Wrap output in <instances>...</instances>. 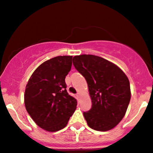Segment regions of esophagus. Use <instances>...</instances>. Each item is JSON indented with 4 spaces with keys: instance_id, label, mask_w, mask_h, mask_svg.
I'll list each match as a JSON object with an SVG mask.
<instances>
[{
    "instance_id": "34e87169",
    "label": "esophagus",
    "mask_w": 153,
    "mask_h": 153,
    "mask_svg": "<svg viewBox=\"0 0 153 153\" xmlns=\"http://www.w3.org/2000/svg\"><path fill=\"white\" fill-rule=\"evenodd\" d=\"M76 95H77V96H78V97H80V93H79V92H78V93H77V94H76Z\"/></svg>"
}]
</instances>
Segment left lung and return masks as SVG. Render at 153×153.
Instances as JSON below:
<instances>
[{
	"mask_svg": "<svg viewBox=\"0 0 153 153\" xmlns=\"http://www.w3.org/2000/svg\"><path fill=\"white\" fill-rule=\"evenodd\" d=\"M73 65L85 78L92 108L83 115L88 126L108 131L122 120L130 100L128 77L113 62L93 55L73 57Z\"/></svg>",
	"mask_w": 153,
	"mask_h": 153,
	"instance_id": "8db88e82",
	"label": "left lung"
}]
</instances>
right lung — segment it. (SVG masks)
I'll use <instances>...</instances> for the list:
<instances>
[{
    "label": "right lung",
    "mask_w": 153,
    "mask_h": 153,
    "mask_svg": "<svg viewBox=\"0 0 153 153\" xmlns=\"http://www.w3.org/2000/svg\"><path fill=\"white\" fill-rule=\"evenodd\" d=\"M73 56H57L37 68L26 85L24 101L27 112L42 129L56 132L68 124L77 100L68 93L65 79Z\"/></svg>",
    "instance_id": "obj_1"
}]
</instances>
